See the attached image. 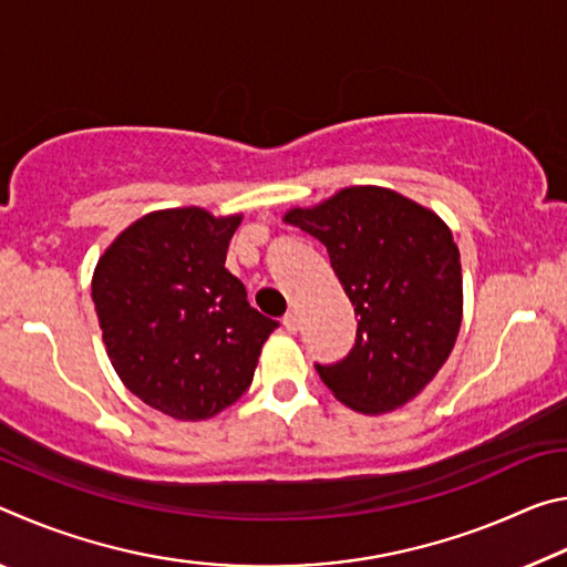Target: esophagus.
Wrapping results in <instances>:
<instances>
[{
    "label": "esophagus",
    "mask_w": 567,
    "mask_h": 567,
    "mask_svg": "<svg viewBox=\"0 0 567 567\" xmlns=\"http://www.w3.org/2000/svg\"><path fill=\"white\" fill-rule=\"evenodd\" d=\"M282 324H285L287 332L295 334L297 330H300V318H297V312H287L282 318Z\"/></svg>",
    "instance_id": "34e87169"
}]
</instances>
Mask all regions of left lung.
Returning <instances> with one entry per match:
<instances>
[{
    "instance_id": "1",
    "label": "left lung",
    "mask_w": 567,
    "mask_h": 567,
    "mask_svg": "<svg viewBox=\"0 0 567 567\" xmlns=\"http://www.w3.org/2000/svg\"><path fill=\"white\" fill-rule=\"evenodd\" d=\"M285 223L328 247L354 305L358 332L342 360L315 362L344 405L378 415L435 378L463 320L460 252L435 213L382 187H348Z\"/></svg>"
}]
</instances>
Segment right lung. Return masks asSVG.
Segmentation results:
<instances>
[{
  "label": "right lung",
  "instance_id": "right-lung-1",
  "mask_svg": "<svg viewBox=\"0 0 567 567\" xmlns=\"http://www.w3.org/2000/svg\"><path fill=\"white\" fill-rule=\"evenodd\" d=\"M239 217L162 209L114 239L92 277L102 340L124 385L177 420L243 398L277 320L225 267Z\"/></svg>",
  "mask_w": 567,
  "mask_h": 567
}]
</instances>
